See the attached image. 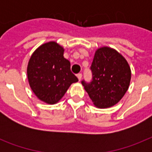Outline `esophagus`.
I'll use <instances>...</instances> for the list:
<instances>
[{
	"mask_svg": "<svg viewBox=\"0 0 152 152\" xmlns=\"http://www.w3.org/2000/svg\"><path fill=\"white\" fill-rule=\"evenodd\" d=\"M77 78H78L79 81H80L81 79H82V74H81V73L77 74Z\"/></svg>",
	"mask_w": 152,
	"mask_h": 152,
	"instance_id": "esophagus-1",
	"label": "esophagus"
}]
</instances>
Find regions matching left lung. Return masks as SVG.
Returning <instances> with one entry per match:
<instances>
[{
	"instance_id": "8db88e82",
	"label": "left lung",
	"mask_w": 152,
	"mask_h": 152,
	"mask_svg": "<svg viewBox=\"0 0 152 152\" xmlns=\"http://www.w3.org/2000/svg\"><path fill=\"white\" fill-rule=\"evenodd\" d=\"M92 81H82L94 106L99 109L113 106L125 95L131 80V69L120 53L108 46L95 51L91 67Z\"/></svg>"
}]
</instances>
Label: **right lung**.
<instances>
[{"label": "right lung", "mask_w": 152, "mask_h": 152, "mask_svg": "<svg viewBox=\"0 0 152 152\" xmlns=\"http://www.w3.org/2000/svg\"><path fill=\"white\" fill-rule=\"evenodd\" d=\"M64 49L54 41L42 44L30 57L27 73L29 85L39 100L56 104L72 83L78 79L70 69V62L64 57Z\"/></svg>", "instance_id": "1"}]
</instances>
